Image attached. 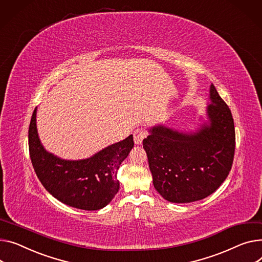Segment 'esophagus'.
Returning a JSON list of instances; mask_svg holds the SVG:
<instances>
[{"mask_svg": "<svg viewBox=\"0 0 262 262\" xmlns=\"http://www.w3.org/2000/svg\"><path fill=\"white\" fill-rule=\"evenodd\" d=\"M145 137H146V133H145L143 129H140V128L136 129L135 133H134V141H135V144H137V145L141 144L142 141H143V139H144Z\"/></svg>", "mask_w": 262, "mask_h": 262, "instance_id": "esophagus-1", "label": "esophagus"}]
</instances>
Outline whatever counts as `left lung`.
Masks as SVG:
<instances>
[{"instance_id":"1","label":"left lung","mask_w":262,"mask_h":262,"mask_svg":"<svg viewBox=\"0 0 262 262\" xmlns=\"http://www.w3.org/2000/svg\"><path fill=\"white\" fill-rule=\"evenodd\" d=\"M207 121L195 132L162 124L143 140L152 183L167 201L188 203L213 194L228 177L235 152L232 113L215 86L210 87Z\"/></svg>"}]
</instances>
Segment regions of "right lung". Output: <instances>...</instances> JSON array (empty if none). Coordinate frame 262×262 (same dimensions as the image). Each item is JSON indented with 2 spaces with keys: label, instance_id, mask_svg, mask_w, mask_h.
<instances>
[{
  "label": "right lung",
  "instance_id": "obj_1",
  "mask_svg": "<svg viewBox=\"0 0 262 262\" xmlns=\"http://www.w3.org/2000/svg\"><path fill=\"white\" fill-rule=\"evenodd\" d=\"M37 107L28 129L32 166L49 194L62 203L85 211L106 206L118 193L117 171L134 147L133 135L112 144L90 158L65 160L47 151L37 129Z\"/></svg>",
  "mask_w": 262,
  "mask_h": 262
}]
</instances>
